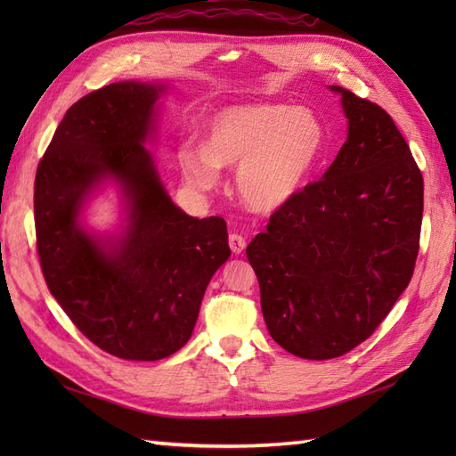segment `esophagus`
<instances>
[{"mask_svg": "<svg viewBox=\"0 0 456 456\" xmlns=\"http://www.w3.org/2000/svg\"><path fill=\"white\" fill-rule=\"evenodd\" d=\"M229 247H231V250H233L235 255H240L245 250V247H247V240L240 237V235H229Z\"/></svg>", "mask_w": 456, "mask_h": 456, "instance_id": "1", "label": "esophagus"}]
</instances>
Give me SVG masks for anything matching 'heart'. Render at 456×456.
Here are the masks:
<instances>
[{"label":"heart","mask_w":456,"mask_h":456,"mask_svg":"<svg viewBox=\"0 0 456 456\" xmlns=\"http://www.w3.org/2000/svg\"><path fill=\"white\" fill-rule=\"evenodd\" d=\"M325 149V125L304 105H231L213 115L206 144L178 152L183 178L201 191L221 183V167H237L240 201L255 211H276L304 190Z\"/></svg>","instance_id":"obj_1"}]
</instances>
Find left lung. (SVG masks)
Here are the masks:
<instances>
[{
	"label": "left lung",
	"mask_w": 456,
	"mask_h": 456,
	"mask_svg": "<svg viewBox=\"0 0 456 456\" xmlns=\"http://www.w3.org/2000/svg\"><path fill=\"white\" fill-rule=\"evenodd\" d=\"M329 90L341 98L345 144L247 247L270 337L307 361L353 351L390 314L411 280L423 216L421 172L390 115Z\"/></svg>",
	"instance_id": "8db88e82"
}]
</instances>
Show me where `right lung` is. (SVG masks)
<instances>
[{
	"label": "right lung",
	"mask_w": 456,
	"mask_h": 456,
	"mask_svg": "<svg viewBox=\"0 0 456 456\" xmlns=\"http://www.w3.org/2000/svg\"><path fill=\"white\" fill-rule=\"evenodd\" d=\"M170 82L123 80L76 102L35 178L46 286L74 325L125 361H160L190 341L211 276L231 256L221 217L182 211L149 144ZM111 185L120 225L94 230L91 201Z\"/></svg>",
	"instance_id": "right-lung-1"
}]
</instances>
